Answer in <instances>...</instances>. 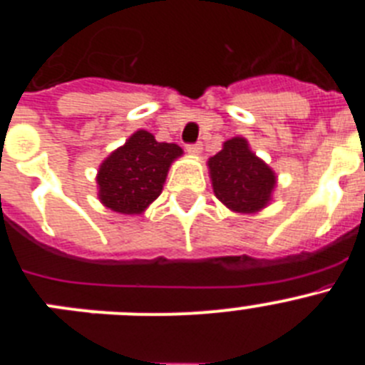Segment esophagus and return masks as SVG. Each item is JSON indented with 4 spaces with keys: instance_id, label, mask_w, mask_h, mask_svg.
Here are the masks:
<instances>
[{
    "instance_id": "obj_1",
    "label": "esophagus",
    "mask_w": 365,
    "mask_h": 365,
    "mask_svg": "<svg viewBox=\"0 0 365 365\" xmlns=\"http://www.w3.org/2000/svg\"><path fill=\"white\" fill-rule=\"evenodd\" d=\"M201 150H202L201 143H193V144H188V146H186V151H188V153H192V155H199V153H201Z\"/></svg>"
}]
</instances>
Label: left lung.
<instances>
[{
    "instance_id": "obj_1",
    "label": "left lung",
    "mask_w": 365,
    "mask_h": 365,
    "mask_svg": "<svg viewBox=\"0 0 365 365\" xmlns=\"http://www.w3.org/2000/svg\"><path fill=\"white\" fill-rule=\"evenodd\" d=\"M215 197L230 210L252 214L270 201L276 175L248 150L245 138L235 137L208 160Z\"/></svg>"
}]
</instances>
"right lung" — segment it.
I'll return each instance as SVG.
<instances>
[{"label": "right lung", "mask_w": 365, "mask_h": 365, "mask_svg": "<svg viewBox=\"0 0 365 365\" xmlns=\"http://www.w3.org/2000/svg\"><path fill=\"white\" fill-rule=\"evenodd\" d=\"M180 153L177 144L157 143L148 131H137L100 166V201L120 214H140L160 195L168 168Z\"/></svg>", "instance_id": "obj_1"}]
</instances>
